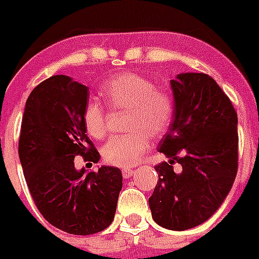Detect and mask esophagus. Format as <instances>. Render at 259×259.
<instances>
[{
    "instance_id": "obj_1",
    "label": "esophagus",
    "mask_w": 259,
    "mask_h": 259,
    "mask_svg": "<svg viewBox=\"0 0 259 259\" xmlns=\"http://www.w3.org/2000/svg\"><path fill=\"white\" fill-rule=\"evenodd\" d=\"M133 174H134V170H133V169H122V177H124V178H130Z\"/></svg>"
}]
</instances>
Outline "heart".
<instances>
[{"instance_id":"1","label":"heart","mask_w":259,"mask_h":259,"mask_svg":"<svg viewBox=\"0 0 259 259\" xmlns=\"http://www.w3.org/2000/svg\"><path fill=\"white\" fill-rule=\"evenodd\" d=\"M101 93L114 109L130 110L127 135L113 137L101 149L103 159L110 165L126 166L138 163L148 150L149 138H160L168 130L173 116V99L165 89L134 72L119 74L104 83ZM83 125L90 137L101 139L106 133V113L96 100H89L83 108Z\"/></svg>"}]
</instances>
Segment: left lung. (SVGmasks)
<instances>
[{
    "instance_id": "8db88e82",
    "label": "left lung",
    "mask_w": 259,
    "mask_h": 259,
    "mask_svg": "<svg viewBox=\"0 0 259 259\" xmlns=\"http://www.w3.org/2000/svg\"><path fill=\"white\" fill-rule=\"evenodd\" d=\"M170 88L173 121L158 146L169 160L155 166L159 180L149 207L160 227L185 231L208 221L231 192L238 169V117L209 75L178 74Z\"/></svg>"
}]
</instances>
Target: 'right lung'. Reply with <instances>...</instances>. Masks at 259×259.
Segmentation results:
<instances>
[{"mask_svg":"<svg viewBox=\"0 0 259 259\" xmlns=\"http://www.w3.org/2000/svg\"><path fill=\"white\" fill-rule=\"evenodd\" d=\"M89 88L55 75L31 91L21 125L18 155L31 197L56 228L88 236L108 228L122 188L119 168L86 173L75 156L98 163L100 154L86 135L83 108Z\"/></svg>","mask_w":259,"mask_h":259,"instance_id":"right-lung-1","label":"right lung"}]
</instances>
